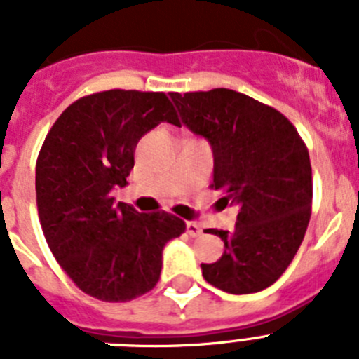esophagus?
<instances>
[{"label": "esophagus", "instance_id": "obj_1", "mask_svg": "<svg viewBox=\"0 0 359 359\" xmlns=\"http://www.w3.org/2000/svg\"><path fill=\"white\" fill-rule=\"evenodd\" d=\"M187 233H189L190 237H199L203 233V230L198 223H192V221H189V223H187Z\"/></svg>", "mask_w": 359, "mask_h": 359}]
</instances>
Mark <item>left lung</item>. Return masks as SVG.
Wrapping results in <instances>:
<instances>
[{
	"mask_svg": "<svg viewBox=\"0 0 359 359\" xmlns=\"http://www.w3.org/2000/svg\"><path fill=\"white\" fill-rule=\"evenodd\" d=\"M182 120L214 151L212 189L239 207L236 230L221 237L224 253L201 264L212 286L233 294L262 291L297 255L313 205L309 151L293 123L275 107L239 91L170 93Z\"/></svg>",
	"mask_w": 359,
	"mask_h": 359,
	"instance_id": "obj_1",
	"label": "left lung"
}]
</instances>
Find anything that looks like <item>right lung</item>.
Wrapping results in <instances>:
<instances>
[{
	"mask_svg": "<svg viewBox=\"0 0 359 359\" xmlns=\"http://www.w3.org/2000/svg\"><path fill=\"white\" fill-rule=\"evenodd\" d=\"M161 122L180 126L161 91H98L62 111L37 156L44 239L73 284L102 302H129L156 286L163 246L187 228L169 212L140 214L111 194L128 185L136 144Z\"/></svg>",
	"mask_w": 359,
	"mask_h": 359,
	"instance_id": "right-lung-1",
	"label": "right lung"
}]
</instances>
